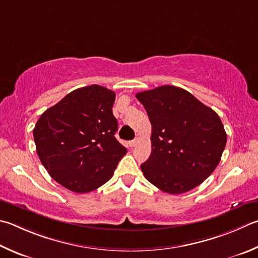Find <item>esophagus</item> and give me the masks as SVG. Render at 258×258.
Masks as SVG:
<instances>
[{
	"label": "esophagus",
	"instance_id": "esophagus-1",
	"mask_svg": "<svg viewBox=\"0 0 258 258\" xmlns=\"http://www.w3.org/2000/svg\"><path fill=\"white\" fill-rule=\"evenodd\" d=\"M140 142V139H135V140H133V141H131L130 142V147H135V145H137L138 143Z\"/></svg>",
	"mask_w": 258,
	"mask_h": 258
}]
</instances>
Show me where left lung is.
<instances>
[{"instance_id": "1", "label": "left lung", "mask_w": 258, "mask_h": 258, "mask_svg": "<svg viewBox=\"0 0 258 258\" xmlns=\"http://www.w3.org/2000/svg\"><path fill=\"white\" fill-rule=\"evenodd\" d=\"M137 98L152 126V151L141 165L144 177L168 194L202 184L219 165L227 143L218 114L175 86L139 92Z\"/></svg>"}]
</instances>
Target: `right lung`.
Returning a JSON list of instances; mask_svg holds the SVG:
<instances>
[{
  "label": "right lung",
  "instance_id": "right-lung-1",
  "mask_svg": "<svg viewBox=\"0 0 258 258\" xmlns=\"http://www.w3.org/2000/svg\"><path fill=\"white\" fill-rule=\"evenodd\" d=\"M115 92L97 84L70 92L34 128L37 154L65 188L89 193L104 185L127 150L115 138Z\"/></svg>",
  "mask_w": 258,
  "mask_h": 258
}]
</instances>
